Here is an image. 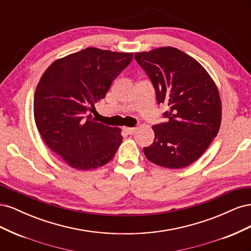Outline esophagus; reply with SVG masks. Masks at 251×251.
Returning <instances> with one entry per match:
<instances>
[{
    "instance_id": "esophagus-1",
    "label": "esophagus",
    "mask_w": 251,
    "mask_h": 251,
    "mask_svg": "<svg viewBox=\"0 0 251 251\" xmlns=\"http://www.w3.org/2000/svg\"><path fill=\"white\" fill-rule=\"evenodd\" d=\"M124 131L128 134V135H133L136 132V127H128V126H125Z\"/></svg>"
}]
</instances>
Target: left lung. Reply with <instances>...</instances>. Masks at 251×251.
Segmentation results:
<instances>
[{
  "label": "left lung",
  "instance_id": "obj_1",
  "mask_svg": "<svg viewBox=\"0 0 251 251\" xmlns=\"http://www.w3.org/2000/svg\"><path fill=\"white\" fill-rule=\"evenodd\" d=\"M156 91L158 104H168L166 123L153 126L154 142L143 148L151 162L182 169L199 159L217 136L222 105L215 81L186 53L161 47L135 53Z\"/></svg>",
  "mask_w": 251,
  "mask_h": 251
}]
</instances>
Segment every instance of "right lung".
I'll use <instances>...</instances> for the list:
<instances>
[{"mask_svg":"<svg viewBox=\"0 0 251 251\" xmlns=\"http://www.w3.org/2000/svg\"><path fill=\"white\" fill-rule=\"evenodd\" d=\"M133 53L89 47L52 63L34 93L37 130L48 148L78 171L110 162L123 141L119 127L97 123L91 112L131 63Z\"/></svg>","mask_w":251,"mask_h":251,"instance_id":"right-lung-1","label":"right lung"}]
</instances>
